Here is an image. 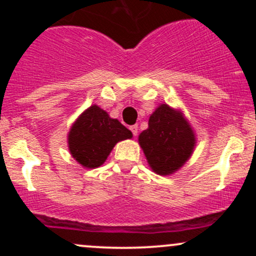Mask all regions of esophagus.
I'll return each mask as SVG.
<instances>
[{
  "mask_svg": "<svg viewBox=\"0 0 256 256\" xmlns=\"http://www.w3.org/2000/svg\"><path fill=\"white\" fill-rule=\"evenodd\" d=\"M130 130L132 131V134H134V136H137V134H138V125L130 126Z\"/></svg>",
  "mask_w": 256,
  "mask_h": 256,
  "instance_id": "34e87169",
  "label": "esophagus"
}]
</instances>
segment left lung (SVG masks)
I'll return each mask as SVG.
<instances>
[{"label": "left lung", "instance_id": "8db88e82", "mask_svg": "<svg viewBox=\"0 0 256 256\" xmlns=\"http://www.w3.org/2000/svg\"><path fill=\"white\" fill-rule=\"evenodd\" d=\"M138 143L152 171L170 176L192 158L196 134L183 110L161 104L149 116L148 128L140 132Z\"/></svg>", "mask_w": 256, "mask_h": 256}]
</instances>
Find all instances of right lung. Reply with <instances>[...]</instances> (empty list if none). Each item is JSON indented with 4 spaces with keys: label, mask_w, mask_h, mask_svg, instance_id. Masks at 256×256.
I'll return each instance as SVG.
<instances>
[{
    "label": "right lung",
    "mask_w": 256,
    "mask_h": 256,
    "mask_svg": "<svg viewBox=\"0 0 256 256\" xmlns=\"http://www.w3.org/2000/svg\"><path fill=\"white\" fill-rule=\"evenodd\" d=\"M132 132L118 119L110 118L98 104L90 106L76 119L67 143L72 158L84 168H98L104 165L114 146L131 140Z\"/></svg>",
    "instance_id": "obj_1"
}]
</instances>
